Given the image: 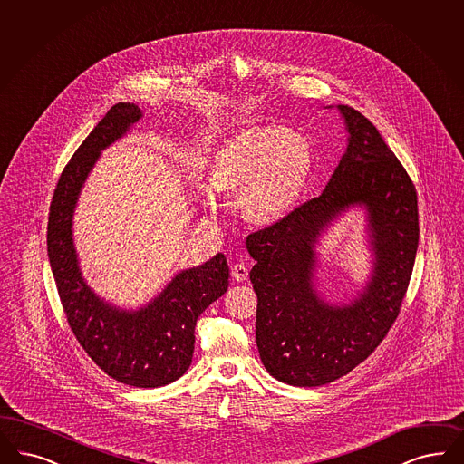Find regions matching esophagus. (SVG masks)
<instances>
[{
    "mask_svg": "<svg viewBox=\"0 0 464 464\" xmlns=\"http://www.w3.org/2000/svg\"><path fill=\"white\" fill-rule=\"evenodd\" d=\"M232 276L236 278V280H246L247 278V266L244 265V263H236V265H232Z\"/></svg>",
    "mask_w": 464,
    "mask_h": 464,
    "instance_id": "34e87169",
    "label": "esophagus"
}]
</instances>
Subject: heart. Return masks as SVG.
Wrapping results in <instances>:
<instances>
[{
    "mask_svg": "<svg viewBox=\"0 0 464 464\" xmlns=\"http://www.w3.org/2000/svg\"><path fill=\"white\" fill-rule=\"evenodd\" d=\"M311 167V144L301 132L256 127L225 140L209 165V182L218 190L240 189L244 217L272 224L299 201Z\"/></svg>",
    "mask_w": 464,
    "mask_h": 464,
    "instance_id": "1",
    "label": "heart"
}]
</instances>
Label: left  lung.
<instances>
[{
	"instance_id": "8db88e82",
	"label": "left lung",
	"mask_w": 464,
	"mask_h": 464,
	"mask_svg": "<svg viewBox=\"0 0 464 464\" xmlns=\"http://www.w3.org/2000/svg\"><path fill=\"white\" fill-rule=\"evenodd\" d=\"M337 110L347 148L324 192L246 239L256 261L249 278L259 358L295 387L330 383L377 349L399 314L420 237L410 175L372 121L347 104ZM351 207L365 208L372 270L356 298L332 305L315 289V244Z\"/></svg>"
}]
</instances>
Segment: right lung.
<instances>
[{"instance_id": "right-lung-1", "label": "right lung", "mask_w": 464, "mask_h": 464, "mask_svg": "<svg viewBox=\"0 0 464 464\" xmlns=\"http://www.w3.org/2000/svg\"><path fill=\"white\" fill-rule=\"evenodd\" d=\"M140 117L138 104L111 106L72 156L53 194L48 257L67 322L91 360L121 383L153 389L188 372L196 322L227 292L228 265L218 253L199 266L182 270L138 309L119 308L87 285L72 234L75 207L102 151L123 138Z\"/></svg>"}]
</instances>
